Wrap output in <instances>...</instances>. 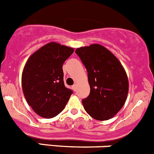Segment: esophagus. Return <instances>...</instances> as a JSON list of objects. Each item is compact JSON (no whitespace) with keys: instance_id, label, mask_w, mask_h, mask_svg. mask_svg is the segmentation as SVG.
I'll return each mask as SVG.
<instances>
[{"instance_id":"34e87169","label":"esophagus","mask_w":154,"mask_h":154,"mask_svg":"<svg viewBox=\"0 0 154 154\" xmlns=\"http://www.w3.org/2000/svg\"><path fill=\"white\" fill-rule=\"evenodd\" d=\"M72 90H73L74 91H76V90H77V85H72Z\"/></svg>"}]
</instances>
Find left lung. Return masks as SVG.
Masks as SVG:
<instances>
[{
  "mask_svg": "<svg viewBox=\"0 0 154 154\" xmlns=\"http://www.w3.org/2000/svg\"><path fill=\"white\" fill-rule=\"evenodd\" d=\"M88 72L90 94L82 100L93 118L106 121L115 116L127 100L129 82L121 62L99 44L75 50Z\"/></svg>",
  "mask_w": 154,
  "mask_h": 154,
  "instance_id": "8db88e82",
  "label": "left lung"
}]
</instances>
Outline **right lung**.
I'll use <instances>...</instances> for the list:
<instances>
[{
  "label": "right lung",
  "mask_w": 154,
  "mask_h": 154,
  "mask_svg": "<svg viewBox=\"0 0 154 154\" xmlns=\"http://www.w3.org/2000/svg\"><path fill=\"white\" fill-rule=\"evenodd\" d=\"M72 48L49 42L33 53L24 67L22 90L29 106L39 116L51 118L66 106L72 91L63 82V64Z\"/></svg>",
  "instance_id": "add662e5"
}]
</instances>
